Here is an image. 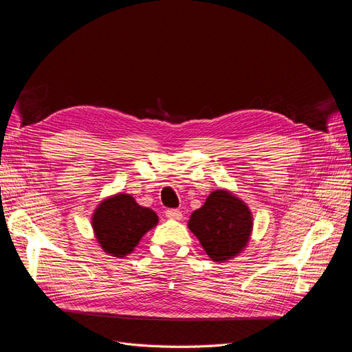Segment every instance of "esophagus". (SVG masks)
<instances>
[{
    "label": "esophagus",
    "instance_id": "34e87169",
    "mask_svg": "<svg viewBox=\"0 0 352 352\" xmlns=\"http://www.w3.org/2000/svg\"><path fill=\"white\" fill-rule=\"evenodd\" d=\"M166 217L170 220H182V211L175 210V208L166 210Z\"/></svg>",
    "mask_w": 352,
    "mask_h": 352
}]
</instances>
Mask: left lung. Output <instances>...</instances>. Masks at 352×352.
<instances>
[{
    "label": "left lung",
    "mask_w": 352,
    "mask_h": 352,
    "mask_svg": "<svg viewBox=\"0 0 352 352\" xmlns=\"http://www.w3.org/2000/svg\"><path fill=\"white\" fill-rule=\"evenodd\" d=\"M188 228L212 261L226 263L247 248L254 217L247 202L229 189H216L190 214Z\"/></svg>",
    "instance_id": "1"
}]
</instances>
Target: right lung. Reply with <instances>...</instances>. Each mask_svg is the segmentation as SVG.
I'll list each match as a JSON object with an SVG mask.
<instances>
[{
  "label": "right lung",
  "mask_w": 352,
  "mask_h": 352,
  "mask_svg": "<svg viewBox=\"0 0 352 352\" xmlns=\"http://www.w3.org/2000/svg\"><path fill=\"white\" fill-rule=\"evenodd\" d=\"M158 225L157 212L138 204L131 194L117 192L95 207L91 226L101 250L123 258L133 252L146 232Z\"/></svg>",
  "instance_id": "add662e5"
}]
</instances>
